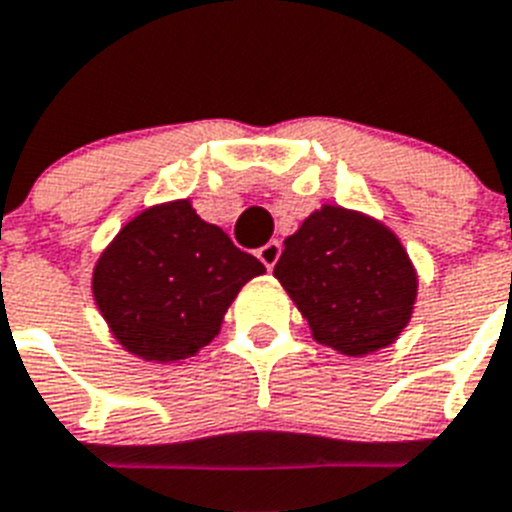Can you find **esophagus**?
<instances>
[{
  "label": "esophagus",
  "mask_w": 512,
  "mask_h": 512,
  "mask_svg": "<svg viewBox=\"0 0 512 512\" xmlns=\"http://www.w3.org/2000/svg\"><path fill=\"white\" fill-rule=\"evenodd\" d=\"M257 257H260V263L265 265V268H273V265L278 263V257H281V244L278 242H268L263 244V247L257 249Z\"/></svg>",
  "instance_id": "esophagus-1"
}]
</instances>
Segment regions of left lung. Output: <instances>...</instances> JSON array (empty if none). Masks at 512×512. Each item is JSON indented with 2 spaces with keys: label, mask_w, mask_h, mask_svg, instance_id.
Returning a JSON list of instances; mask_svg holds the SVG:
<instances>
[{
  "label": "left lung",
  "mask_w": 512,
  "mask_h": 512,
  "mask_svg": "<svg viewBox=\"0 0 512 512\" xmlns=\"http://www.w3.org/2000/svg\"><path fill=\"white\" fill-rule=\"evenodd\" d=\"M312 338L343 356L398 341L414 315L419 276L401 239L377 218L322 205L283 242L273 268Z\"/></svg>",
  "instance_id": "obj_1"
}]
</instances>
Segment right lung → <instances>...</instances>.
I'll return each instance as SVG.
<instances>
[{
    "mask_svg": "<svg viewBox=\"0 0 512 512\" xmlns=\"http://www.w3.org/2000/svg\"><path fill=\"white\" fill-rule=\"evenodd\" d=\"M263 273L190 200H171L124 223L96 260L90 289L124 349L166 364L208 346L244 283Z\"/></svg>",
    "mask_w": 512,
    "mask_h": 512,
    "instance_id": "right-lung-1",
    "label": "right lung"
}]
</instances>
